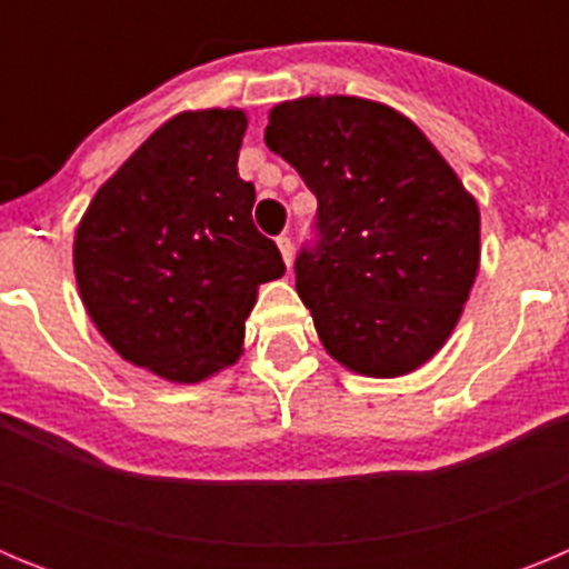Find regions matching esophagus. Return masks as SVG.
Wrapping results in <instances>:
<instances>
[{"label":"esophagus","mask_w":569,"mask_h":569,"mask_svg":"<svg viewBox=\"0 0 569 569\" xmlns=\"http://www.w3.org/2000/svg\"><path fill=\"white\" fill-rule=\"evenodd\" d=\"M276 244H279V250H281V259H284V264H293V239H290L288 233H281L279 239H276Z\"/></svg>","instance_id":"34e87169"}]
</instances>
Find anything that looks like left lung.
I'll return each instance as SVG.
<instances>
[{
    "instance_id": "left-lung-1",
    "label": "left lung",
    "mask_w": 569,
    "mask_h": 569,
    "mask_svg": "<svg viewBox=\"0 0 569 569\" xmlns=\"http://www.w3.org/2000/svg\"><path fill=\"white\" fill-rule=\"evenodd\" d=\"M264 142L313 190L296 290L353 373H413L453 333L479 273V204L407 116L359 97L270 110Z\"/></svg>"
}]
</instances>
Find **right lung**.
I'll return each mask as SVG.
<instances>
[{
  "instance_id": "right-lung-1",
  "label": "right lung",
  "mask_w": 569,
  "mask_h": 569,
  "mask_svg": "<svg viewBox=\"0 0 569 569\" xmlns=\"http://www.w3.org/2000/svg\"><path fill=\"white\" fill-rule=\"evenodd\" d=\"M241 110H184L97 190L73 241L84 310L116 353L202 381L241 353L256 290L284 273L239 179Z\"/></svg>"
}]
</instances>
